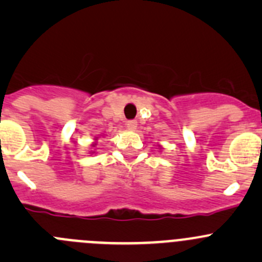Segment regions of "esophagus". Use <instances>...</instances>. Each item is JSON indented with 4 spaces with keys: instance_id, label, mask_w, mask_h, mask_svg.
<instances>
[{
    "instance_id": "obj_1",
    "label": "esophagus",
    "mask_w": 262,
    "mask_h": 262,
    "mask_svg": "<svg viewBox=\"0 0 262 262\" xmlns=\"http://www.w3.org/2000/svg\"><path fill=\"white\" fill-rule=\"evenodd\" d=\"M137 121L136 120H128L126 121V128L130 129V130H134V129H137Z\"/></svg>"
}]
</instances>
